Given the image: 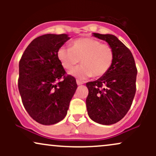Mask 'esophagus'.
Segmentation results:
<instances>
[{"label": "esophagus", "mask_w": 156, "mask_h": 156, "mask_svg": "<svg viewBox=\"0 0 156 156\" xmlns=\"http://www.w3.org/2000/svg\"><path fill=\"white\" fill-rule=\"evenodd\" d=\"M76 83H77V84H78V85H81V84L83 83V82L81 81V80L77 79V80H76Z\"/></svg>", "instance_id": "esophagus-1"}]
</instances>
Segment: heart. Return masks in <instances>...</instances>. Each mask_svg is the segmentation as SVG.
<instances>
[{
  "label": "heart",
  "mask_w": 156,
  "mask_h": 156,
  "mask_svg": "<svg viewBox=\"0 0 156 156\" xmlns=\"http://www.w3.org/2000/svg\"><path fill=\"white\" fill-rule=\"evenodd\" d=\"M57 56L64 69L70 70L81 60L83 65L75 68L69 74L80 79L91 76L101 77L112 67L114 51L109 44L92 37H81L73 40L70 48L61 47Z\"/></svg>",
  "instance_id": "1"
}]
</instances>
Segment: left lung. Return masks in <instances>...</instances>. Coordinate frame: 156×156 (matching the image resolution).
Returning a JSON list of instances; mask_svg holds the SVG:
<instances>
[{
	"label": "left lung",
	"instance_id": "1",
	"mask_svg": "<svg viewBox=\"0 0 156 156\" xmlns=\"http://www.w3.org/2000/svg\"><path fill=\"white\" fill-rule=\"evenodd\" d=\"M93 36L108 42L114 51V61L104 76L87 83V112L95 122L112 125L121 120L131 106L137 69L131 52L117 37L97 33Z\"/></svg>",
	"mask_w": 156,
	"mask_h": 156
}]
</instances>
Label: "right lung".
<instances>
[{
	"instance_id": "obj_1",
	"label": "right lung",
	"mask_w": 156,
	"mask_h": 156,
	"mask_svg": "<svg viewBox=\"0 0 156 156\" xmlns=\"http://www.w3.org/2000/svg\"><path fill=\"white\" fill-rule=\"evenodd\" d=\"M69 39L67 34H44L28 44L19 62L18 89L23 104L42 125L58 122L66 117L78 88L76 78L66 76L57 51Z\"/></svg>"
}]
</instances>
